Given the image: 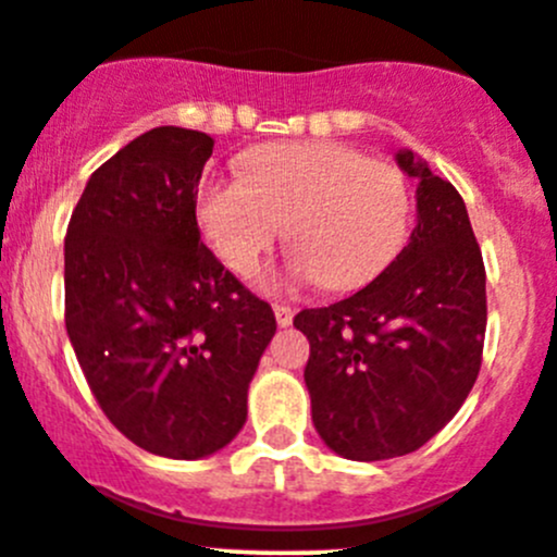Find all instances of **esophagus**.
I'll return each mask as SVG.
<instances>
[{
    "mask_svg": "<svg viewBox=\"0 0 557 557\" xmlns=\"http://www.w3.org/2000/svg\"><path fill=\"white\" fill-rule=\"evenodd\" d=\"M273 313H276L278 326H289L292 319H295V311L289 306H273Z\"/></svg>",
    "mask_w": 557,
    "mask_h": 557,
    "instance_id": "34e87169",
    "label": "esophagus"
}]
</instances>
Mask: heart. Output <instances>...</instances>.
<instances>
[{
  "label": "heart",
  "instance_id": "obj_1",
  "mask_svg": "<svg viewBox=\"0 0 557 557\" xmlns=\"http://www.w3.org/2000/svg\"><path fill=\"white\" fill-rule=\"evenodd\" d=\"M206 244L236 276H251L286 233L295 251L276 289H359L397 260L410 225L403 171L341 141L265 145L240 158V176L206 180L195 203Z\"/></svg>",
  "mask_w": 557,
  "mask_h": 557
}]
</instances>
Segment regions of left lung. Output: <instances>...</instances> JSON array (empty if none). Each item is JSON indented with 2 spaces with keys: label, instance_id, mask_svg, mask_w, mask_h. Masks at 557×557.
Masks as SVG:
<instances>
[{
  "label": "left lung",
  "instance_id": "8db88e82",
  "mask_svg": "<svg viewBox=\"0 0 557 557\" xmlns=\"http://www.w3.org/2000/svg\"><path fill=\"white\" fill-rule=\"evenodd\" d=\"M397 163L418 180L410 244L357 295L295 317L311 343L313 426L351 461L426 445L469 397L483 362L485 265L463 198L410 150Z\"/></svg>",
  "mask_w": 557,
  "mask_h": 557
}]
</instances>
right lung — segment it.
<instances>
[{
  "label": "right lung",
  "instance_id": "add662e5",
  "mask_svg": "<svg viewBox=\"0 0 557 557\" xmlns=\"http://www.w3.org/2000/svg\"><path fill=\"white\" fill-rule=\"evenodd\" d=\"M209 134L160 125L90 174L66 227V332L109 421L139 448L203 458L246 421L276 335L271 306L206 249L195 220Z\"/></svg>",
  "mask_w": 557,
  "mask_h": 557
}]
</instances>
